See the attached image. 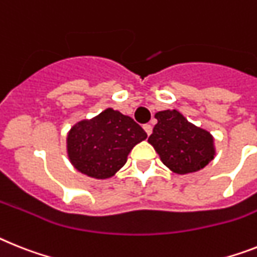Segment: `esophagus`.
<instances>
[{
    "instance_id": "esophagus-1",
    "label": "esophagus",
    "mask_w": 257,
    "mask_h": 257,
    "mask_svg": "<svg viewBox=\"0 0 257 257\" xmlns=\"http://www.w3.org/2000/svg\"><path fill=\"white\" fill-rule=\"evenodd\" d=\"M144 129H145V132L148 133V136H150L152 135V132H153V126L150 124H145L144 125Z\"/></svg>"
}]
</instances>
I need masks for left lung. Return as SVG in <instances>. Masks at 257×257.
I'll return each mask as SVG.
<instances>
[{
  "instance_id": "left-lung-1",
  "label": "left lung",
  "mask_w": 257,
  "mask_h": 257,
  "mask_svg": "<svg viewBox=\"0 0 257 257\" xmlns=\"http://www.w3.org/2000/svg\"><path fill=\"white\" fill-rule=\"evenodd\" d=\"M155 118L158 122L148 141L171 171L196 172L214 158L212 135L188 122L180 112L176 109L157 112Z\"/></svg>"
}]
</instances>
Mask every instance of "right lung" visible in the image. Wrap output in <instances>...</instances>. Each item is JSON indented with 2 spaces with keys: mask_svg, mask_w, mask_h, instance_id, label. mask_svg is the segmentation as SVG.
Returning <instances> with one entry per match:
<instances>
[{
  "mask_svg": "<svg viewBox=\"0 0 257 257\" xmlns=\"http://www.w3.org/2000/svg\"><path fill=\"white\" fill-rule=\"evenodd\" d=\"M146 137L145 131L132 117L108 108L70 129L66 140L69 159L85 175L111 178L125 165L135 145Z\"/></svg>",
  "mask_w": 257,
  "mask_h": 257,
  "instance_id": "1",
  "label": "right lung"
}]
</instances>
